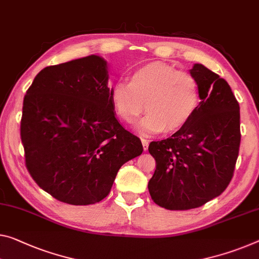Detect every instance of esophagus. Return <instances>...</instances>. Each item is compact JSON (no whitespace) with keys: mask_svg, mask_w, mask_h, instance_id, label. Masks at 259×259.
Wrapping results in <instances>:
<instances>
[{"mask_svg":"<svg viewBox=\"0 0 259 259\" xmlns=\"http://www.w3.org/2000/svg\"><path fill=\"white\" fill-rule=\"evenodd\" d=\"M141 142H142V147L143 149L147 150L148 149V146H149V141L147 140V139H141Z\"/></svg>","mask_w":259,"mask_h":259,"instance_id":"34e87169","label":"esophagus"}]
</instances>
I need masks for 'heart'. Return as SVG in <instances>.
Returning a JSON list of instances; mask_svg holds the SVG:
<instances>
[{"mask_svg":"<svg viewBox=\"0 0 259 259\" xmlns=\"http://www.w3.org/2000/svg\"><path fill=\"white\" fill-rule=\"evenodd\" d=\"M110 101L116 116L131 124L143 109L137 124L142 134L175 132L188 124L200 102L197 78L163 62H150L134 70L130 83L118 81L111 87Z\"/></svg>","mask_w":259,"mask_h":259,"instance_id":"heart-1","label":"heart"}]
</instances>
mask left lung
Listing matches in <instances>:
<instances>
[{
    "mask_svg": "<svg viewBox=\"0 0 259 259\" xmlns=\"http://www.w3.org/2000/svg\"><path fill=\"white\" fill-rule=\"evenodd\" d=\"M200 89L192 118L148 150L156 169L148 183L155 204L170 210L200 207L232 181L241 142L240 105L224 78L194 63L190 69Z\"/></svg>",
    "mask_w": 259,
    "mask_h": 259,
    "instance_id": "8db88e82",
    "label": "left lung"
}]
</instances>
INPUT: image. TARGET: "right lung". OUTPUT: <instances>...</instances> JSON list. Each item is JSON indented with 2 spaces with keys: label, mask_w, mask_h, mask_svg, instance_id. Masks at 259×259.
<instances>
[{
  "label": "right lung",
  "mask_w": 259,
  "mask_h": 259,
  "mask_svg": "<svg viewBox=\"0 0 259 259\" xmlns=\"http://www.w3.org/2000/svg\"><path fill=\"white\" fill-rule=\"evenodd\" d=\"M107 62L98 55L44 68L23 102L21 139L34 182L58 200L96 204L118 170L142 154L110 101Z\"/></svg>",
  "instance_id": "right-lung-1"
}]
</instances>
